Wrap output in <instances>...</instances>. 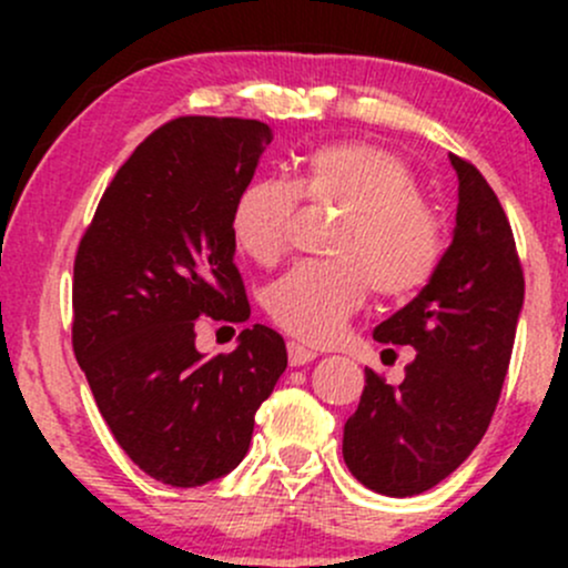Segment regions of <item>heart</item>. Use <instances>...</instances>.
<instances>
[{
    "mask_svg": "<svg viewBox=\"0 0 568 568\" xmlns=\"http://www.w3.org/2000/svg\"><path fill=\"white\" fill-rule=\"evenodd\" d=\"M371 247L387 253L389 258H397V262H416V256L425 251V240L419 237V232L408 221H400V224L387 226L384 234H376L371 240ZM347 312L349 304L328 296L317 272H296L280 285L275 298H272L275 323L302 344L323 342L325 336L342 331Z\"/></svg>",
    "mask_w": 568,
    "mask_h": 568,
    "instance_id": "heart-1",
    "label": "heart"
}]
</instances>
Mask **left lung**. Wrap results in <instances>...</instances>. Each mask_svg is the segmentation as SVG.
<instances>
[{
    "mask_svg": "<svg viewBox=\"0 0 568 568\" xmlns=\"http://www.w3.org/2000/svg\"><path fill=\"white\" fill-rule=\"evenodd\" d=\"M272 130L240 116H179L130 154L74 262V355L103 422L143 473L194 488L245 459L256 410L288 352L247 325L234 216ZM224 320L216 351L193 344Z\"/></svg>",
    "mask_w": 568,
    "mask_h": 568,
    "instance_id": "8db88e82",
    "label": "left lung"
}]
</instances>
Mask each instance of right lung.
<instances>
[{
  "label": "right lung",
  "instance_id": "right-lung-1",
  "mask_svg": "<svg viewBox=\"0 0 568 568\" xmlns=\"http://www.w3.org/2000/svg\"><path fill=\"white\" fill-rule=\"evenodd\" d=\"M524 275L499 200L480 179L459 181L454 240L414 302L376 325L408 347L406 366L366 371L361 406L344 425V462L363 486L414 497L448 478L484 438L510 368ZM382 357L393 366L395 352Z\"/></svg>",
  "mask_w": 568,
  "mask_h": 568
}]
</instances>
